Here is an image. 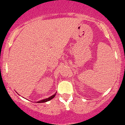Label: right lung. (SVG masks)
Returning a JSON list of instances; mask_svg holds the SVG:
<instances>
[{
  "label": "right lung",
  "instance_id": "1",
  "mask_svg": "<svg viewBox=\"0 0 125 125\" xmlns=\"http://www.w3.org/2000/svg\"><path fill=\"white\" fill-rule=\"evenodd\" d=\"M55 95H56V94H54L52 95L51 96V97H48V98H46V99H43V100H40V101L37 102V103H43V102H48V101H50V100L52 99V98L55 97Z\"/></svg>",
  "mask_w": 125,
  "mask_h": 125
}]
</instances>
